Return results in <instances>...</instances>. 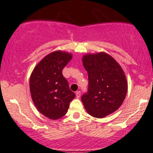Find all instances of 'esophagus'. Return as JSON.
Wrapping results in <instances>:
<instances>
[{
    "label": "esophagus",
    "mask_w": 153,
    "mask_h": 153,
    "mask_svg": "<svg viewBox=\"0 0 153 153\" xmlns=\"http://www.w3.org/2000/svg\"><path fill=\"white\" fill-rule=\"evenodd\" d=\"M76 98H78V99L81 97V92L79 91L76 92Z\"/></svg>",
    "instance_id": "34e87169"
}]
</instances>
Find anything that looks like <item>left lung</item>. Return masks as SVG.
<instances>
[{"mask_svg": "<svg viewBox=\"0 0 153 153\" xmlns=\"http://www.w3.org/2000/svg\"><path fill=\"white\" fill-rule=\"evenodd\" d=\"M82 62L88 73V87L82 101L88 114L104 118L118 110L125 99L128 91L125 73L105 52L86 54Z\"/></svg>", "mask_w": 153, "mask_h": 153, "instance_id": "8db88e82", "label": "left lung"}]
</instances>
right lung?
<instances>
[{
    "mask_svg": "<svg viewBox=\"0 0 153 153\" xmlns=\"http://www.w3.org/2000/svg\"><path fill=\"white\" fill-rule=\"evenodd\" d=\"M72 58V54L58 50L45 56L34 68L30 77V91L39 113L52 120L67 114L75 94L69 89L62 69Z\"/></svg>",
    "mask_w": 153,
    "mask_h": 153,
    "instance_id": "obj_1",
    "label": "right lung"
}]
</instances>
